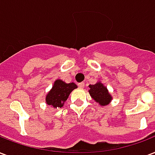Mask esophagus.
<instances>
[{
    "label": "esophagus",
    "instance_id": "34e87169",
    "mask_svg": "<svg viewBox=\"0 0 155 155\" xmlns=\"http://www.w3.org/2000/svg\"><path fill=\"white\" fill-rule=\"evenodd\" d=\"M78 86L79 88L82 89L84 88V86H85V83H84V82H80V83L78 84Z\"/></svg>",
    "mask_w": 155,
    "mask_h": 155
}]
</instances>
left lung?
Instances as JSON below:
<instances>
[{"label": "left lung", "mask_w": 155, "mask_h": 155, "mask_svg": "<svg viewBox=\"0 0 155 155\" xmlns=\"http://www.w3.org/2000/svg\"><path fill=\"white\" fill-rule=\"evenodd\" d=\"M89 87V93L91 97L100 105H107L111 102V96L108 93V91L107 90V87H105L102 83L97 82L94 85H90Z\"/></svg>", "instance_id": "8db88e82"}]
</instances>
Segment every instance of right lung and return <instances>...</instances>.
<instances>
[{
    "label": "right lung",
    "instance_id": "add662e5",
    "mask_svg": "<svg viewBox=\"0 0 155 155\" xmlns=\"http://www.w3.org/2000/svg\"><path fill=\"white\" fill-rule=\"evenodd\" d=\"M78 86L75 83H65L60 79L54 82L52 88L46 96V103L48 105L55 108L62 107L66 101L69 94Z\"/></svg>",
    "mask_w": 155,
    "mask_h": 155
}]
</instances>
